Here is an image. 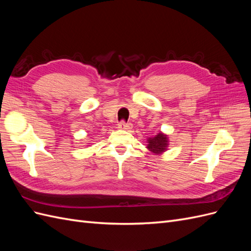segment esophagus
I'll return each mask as SVG.
<instances>
[{
	"mask_svg": "<svg viewBox=\"0 0 251 251\" xmlns=\"http://www.w3.org/2000/svg\"><path fill=\"white\" fill-rule=\"evenodd\" d=\"M118 128H120V130H126V131H127V130H131L132 128V125L131 124H126V123H125V121H120V123L118 124V126H117Z\"/></svg>",
	"mask_w": 251,
	"mask_h": 251,
	"instance_id": "1",
	"label": "esophagus"
}]
</instances>
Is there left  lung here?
Wrapping results in <instances>:
<instances>
[{
  "instance_id": "1",
  "label": "left lung",
  "mask_w": 251,
  "mask_h": 251,
  "mask_svg": "<svg viewBox=\"0 0 251 251\" xmlns=\"http://www.w3.org/2000/svg\"><path fill=\"white\" fill-rule=\"evenodd\" d=\"M147 148L149 149L150 151H151V153L156 155H160L164 153V151L169 148L168 135L160 132L158 133L155 137L148 138Z\"/></svg>"
}]
</instances>
